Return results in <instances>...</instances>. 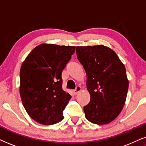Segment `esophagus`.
Returning <instances> with one entry per match:
<instances>
[{"label": "esophagus", "mask_w": 146, "mask_h": 146, "mask_svg": "<svg viewBox=\"0 0 146 146\" xmlns=\"http://www.w3.org/2000/svg\"><path fill=\"white\" fill-rule=\"evenodd\" d=\"M81 91H82V88L79 86H77L76 87V88H75V90H74V94L75 95H77V94H78L79 92H80Z\"/></svg>", "instance_id": "esophagus-1"}]
</instances>
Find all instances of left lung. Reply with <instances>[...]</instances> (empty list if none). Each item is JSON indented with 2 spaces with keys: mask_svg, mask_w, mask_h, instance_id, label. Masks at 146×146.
Masks as SVG:
<instances>
[{
  "mask_svg": "<svg viewBox=\"0 0 146 146\" xmlns=\"http://www.w3.org/2000/svg\"><path fill=\"white\" fill-rule=\"evenodd\" d=\"M76 53L90 94L89 104L84 107L86 118L96 125L108 124L121 113L126 100L129 80L124 64L103 45L77 46Z\"/></svg>",
  "mask_w": 146,
  "mask_h": 146,
  "instance_id": "left-lung-1",
  "label": "left lung"
}]
</instances>
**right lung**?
Instances as JSON below:
<instances>
[{"instance_id": "right-lung-1", "label": "right lung", "mask_w": 146, "mask_h": 146, "mask_svg": "<svg viewBox=\"0 0 146 146\" xmlns=\"http://www.w3.org/2000/svg\"><path fill=\"white\" fill-rule=\"evenodd\" d=\"M75 46L42 44L27 55L20 69L19 93L29 116L50 125L63 119L71 96L62 90L61 73Z\"/></svg>"}]
</instances>
